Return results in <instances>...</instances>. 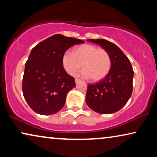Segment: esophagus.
Masks as SVG:
<instances>
[{
	"label": "esophagus",
	"instance_id": "1",
	"mask_svg": "<svg viewBox=\"0 0 157 157\" xmlns=\"http://www.w3.org/2000/svg\"><path fill=\"white\" fill-rule=\"evenodd\" d=\"M80 81H81L80 79H78V78H76V79H75V83H76V84H77V83H78L80 82Z\"/></svg>",
	"mask_w": 157,
	"mask_h": 157
}]
</instances>
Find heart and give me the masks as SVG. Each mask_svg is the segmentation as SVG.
I'll list each match as a JSON object with an SVG mask.
<instances>
[{"instance_id":"heart-1","label":"heart","mask_w":157,"mask_h":157,"mask_svg":"<svg viewBox=\"0 0 157 157\" xmlns=\"http://www.w3.org/2000/svg\"><path fill=\"white\" fill-rule=\"evenodd\" d=\"M62 65L66 71L74 76L81 69L80 76L99 81L109 74L111 59L108 51L91 44H83L73 49L72 53L65 52L62 56Z\"/></svg>"}]
</instances>
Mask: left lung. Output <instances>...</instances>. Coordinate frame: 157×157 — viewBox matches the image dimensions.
Here are the masks:
<instances>
[{
  "instance_id": "8db88e82",
  "label": "left lung",
  "mask_w": 157,
  "mask_h": 157,
  "mask_svg": "<svg viewBox=\"0 0 157 157\" xmlns=\"http://www.w3.org/2000/svg\"><path fill=\"white\" fill-rule=\"evenodd\" d=\"M108 51L111 59L109 74L95 84H88L86 103L96 112L109 114L123 108L132 96L133 71L130 61L121 49L104 39H88Z\"/></svg>"
}]
</instances>
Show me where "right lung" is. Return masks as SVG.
I'll list each match as a JSON object with an SVG mask.
<instances>
[{
  "instance_id": "obj_1",
  "label": "right lung",
  "mask_w": 157,
  "mask_h": 157,
  "mask_svg": "<svg viewBox=\"0 0 157 157\" xmlns=\"http://www.w3.org/2000/svg\"><path fill=\"white\" fill-rule=\"evenodd\" d=\"M84 41L55 34L32 49L25 65L23 94L36 113H56L63 108L67 94L76 86L75 79L62 65V56L70 47Z\"/></svg>"
}]
</instances>
